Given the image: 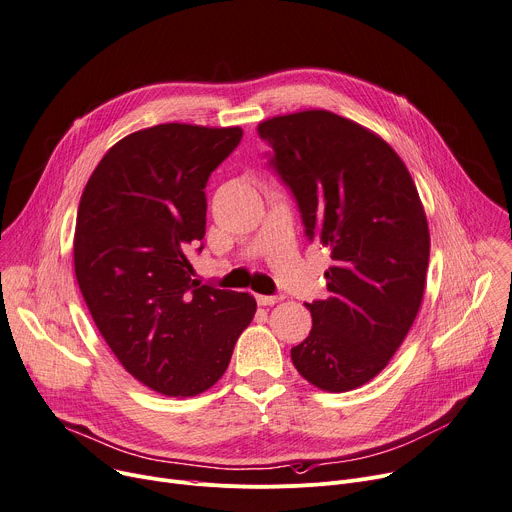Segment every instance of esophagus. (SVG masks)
<instances>
[{
    "instance_id": "esophagus-1",
    "label": "esophagus",
    "mask_w": 512,
    "mask_h": 512,
    "mask_svg": "<svg viewBox=\"0 0 512 512\" xmlns=\"http://www.w3.org/2000/svg\"><path fill=\"white\" fill-rule=\"evenodd\" d=\"M282 297H276V295H256V301H258V305H262V307H270V305H274V303H278Z\"/></svg>"
}]
</instances>
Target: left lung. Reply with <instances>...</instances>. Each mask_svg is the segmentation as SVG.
Segmentation results:
<instances>
[{
	"mask_svg": "<svg viewBox=\"0 0 512 512\" xmlns=\"http://www.w3.org/2000/svg\"><path fill=\"white\" fill-rule=\"evenodd\" d=\"M270 164L293 191L309 240L331 252L327 297L291 350L299 374L348 392L380 374L419 313L429 227L401 156L372 130L325 109L258 124Z\"/></svg>",
	"mask_w": 512,
	"mask_h": 512,
	"instance_id": "1",
	"label": "left lung"
}]
</instances>
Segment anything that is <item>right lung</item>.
I'll return each instance as SVG.
<instances>
[{"instance_id":"1","label":"right lung","mask_w":512,"mask_h":512,"mask_svg":"<svg viewBox=\"0 0 512 512\" xmlns=\"http://www.w3.org/2000/svg\"><path fill=\"white\" fill-rule=\"evenodd\" d=\"M242 128L160 124L113 144L75 225V276L109 350L144 386L195 396L227 370L256 313L250 293L213 289L187 252L205 236V185Z\"/></svg>"}]
</instances>
